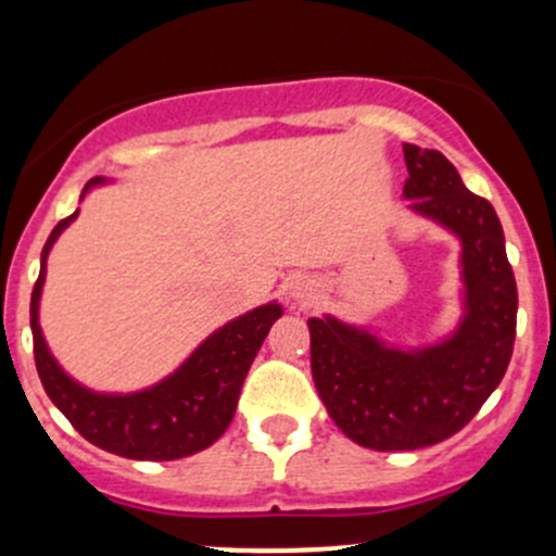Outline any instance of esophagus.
Masks as SVG:
<instances>
[{
  "instance_id": "34e87169",
  "label": "esophagus",
  "mask_w": 556,
  "mask_h": 556,
  "mask_svg": "<svg viewBox=\"0 0 556 556\" xmlns=\"http://www.w3.org/2000/svg\"><path fill=\"white\" fill-rule=\"evenodd\" d=\"M291 296H294L300 305H307V302L316 296V283H313V280H305V278H296L294 283H291Z\"/></svg>"
}]
</instances>
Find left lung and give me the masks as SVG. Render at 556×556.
<instances>
[{
  "instance_id": "1",
  "label": "left lung",
  "mask_w": 556,
  "mask_h": 556,
  "mask_svg": "<svg viewBox=\"0 0 556 556\" xmlns=\"http://www.w3.org/2000/svg\"><path fill=\"white\" fill-rule=\"evenodd\" d=\"M406 208L460 240L463 316L433 345H388L364 326L311 318V369L331 420L377 452L420 450L460 431L501 386L517 337V280L495 208L437 150L404 144Z\"/></svg>"
}]
</instances>
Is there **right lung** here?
<instances>
[{
    "instance_id": "add662e5",
    "label": "right lung",
    "mask_w": 556,
    "mask_h": 556,
    "mask_svg": "<svg viewBox=\"0 0 556 556\" xmlns=\"http://www.w3.org/2000/svg\"><path fill=\"white\" fill-rule=\"evenodd\" d=\"M104 181L101 176L90 179L79 200ZM77 214L79 211H74L72 216L61 219L50 232L39 262V278L31 291L34 362L45 393L90 444L112 455L130 457V460H179L211 447L236 417L249 366L260 353L270 326L283 316V307L278 302H267L227 320L194 348L179 369L144 391H90L55 362L39 326V300L48 273V254L61 232L77 219Z\"/></svg>"
}]
</instances>
